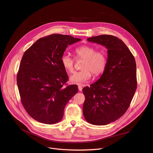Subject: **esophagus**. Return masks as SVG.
Masks as SVG:
<instances>
[{
	"label": "esophagus",
	"mask_w": 153,
	"mask_h": 153,
	"mask_svg": "<svg viewBox=\"0 0 153 153\" xmlns=\"http://www.w3.org/2000/svg\"><path fill=\"white\" fill-rule=\"evenodd\" d=\"M82 85H78V90L79 91H82Z\"/></svg>",
	"instance_id": "1"
}]
</instances>
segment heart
Returning a JSON list of instances; mask_svg holds the SVG:
<instances>
[{
    "mask_svg": "<svg viewBox=\"0 0 153 153\" xmlns=\"http://www.w3.org/2000/svg\"><path fill=\"white\" fill-rule=\"evenodd\" d=\"M77 59H84L82 69L75 72L70 76L72 83L81 84L86 82L91 77L100 75L105 71L107 65V56L103 50H97L94 47L82 45L74 50ZM61 63L63 68L69 74L74 70L75 60L69 55L64 54L61 57Z\"/></svg>",
    "mask_w": 153,
    "mask_h": 153,
    "instance_id": "heart-1",
    "label": "heart"
}]
</instances>
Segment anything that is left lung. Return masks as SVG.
Listing matches in <instances>:
<instances>
[{
    "label": "left lung",
    "instance_id": "8db88e82",
    "mask_svg": "<svg viewBox=\"0 0 153 153\" xmlns=\"http://www.w3.org/2000/svg\"><path fill=\"white\" fill-rule=\"evenodd\" d=\"M88 41L108 49L106 68L97 82L82 91L85 97L83 113L94 125H106L119 119L128 109L137 88L134 57L119 38L101 35Z\"/></svg>",
    "mask_w": 153,
    "mask_h": 153
}]
</instances>
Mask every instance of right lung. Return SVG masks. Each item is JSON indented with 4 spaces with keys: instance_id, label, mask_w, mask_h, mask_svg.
<instances>
[{
    "instance_id": "obj_1",
    "label": "right lung",
    "mask_w": 153,
    "mask_h": 153,
    "mask_svg": "<svg viewBox=\"0 0 153 153\" xmlns=\"http://www.w3.org/2000/svg\"><path fill=\"white\" fill-rule=\"evenodd\" d=\"M81 39L52 34L39 39L22 58L17 83L22 104L32 118L53 125L63 118L65 105L78 92V86H66L68 76L61 57L68 45Z\"/></svg>"
}]
</instances>
